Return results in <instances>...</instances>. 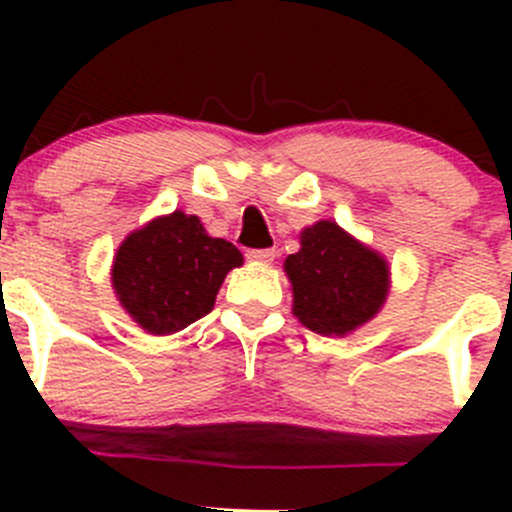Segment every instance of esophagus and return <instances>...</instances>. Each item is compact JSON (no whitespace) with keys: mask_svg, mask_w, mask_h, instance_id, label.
<instances>
[{"mask_svg":"<svg viewBox=\"0 0 512 512\" xmlns=\"http://www.w3.org/2000/svg\"><path fill=\"white\" fill-rule=\"evenodd\" d=\"M247 260L260 262V265H270L275 260V250H247Z\"/></svg>","mask_w":512,"mask_h":512,"instance_id":"1","label":"esophagus"}]
</instances>
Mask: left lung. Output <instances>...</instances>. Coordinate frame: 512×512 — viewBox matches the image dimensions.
<instances>
[{"instance_id": "1", "label": "left lung", "mask_w": 512, "mask_h": 512, "mask_svg": "<svg viewBox=\"0 0 512 512\" xmlns=\"http://www.w3.org/2000/svg\"><path fill=\"white\" fill-rule=\"evenodd\" d=\"M292 314L322 337H347L381 312L391 289V267L374 247L334 220L299 232V252L285 260Z\"/></svg>"}]
</instances>
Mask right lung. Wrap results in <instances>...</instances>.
Instances as JSON below:
<instances>
[{
    "label": "right lung",
    "mask_w": 512,
    "mask_h": 512,
    "mask_svg": "<svg viewBox=\"0 0 512 512\" xmlns=\"http://www.w3.org/2000/svg\"><path fill=\"white\" fill-rule=\"evenodd\" d=\"M245 262L198 215L173 210L128 232L111 265V285L128 317L153 337L180 332L215 307L227 272Z\"/></svg>",
    "instance_id": "add662e5"
}]
</instances>
